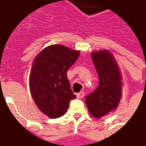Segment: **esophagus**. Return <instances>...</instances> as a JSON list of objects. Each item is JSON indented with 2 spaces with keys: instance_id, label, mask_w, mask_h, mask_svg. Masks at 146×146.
Segmentation results:
<instances>
[{
  "instance_id": "34e87169",
  "label": "esophagus",
  "mask_w": 146,
  "mask_h": 146,
  "mask_svg": "<svg viewBox=\"0 0 146 146\" xmlns=\"http://www.w3.org/2000/svg\"><path fill=\"white\" fill-rule=\"evenodd\" d=\"M84 92H80V93L76 94V97L78 98H84Z\"/></svg>"
}]
</instances>
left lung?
Segmentation results:
<instances>
[{"label":"left lung","mask_w":146,"mask_h":146,"mask_svg":"<svg viewBox=\"0 0 146 146\" xmlns=\"http://www.w3.org/2000/svg\"><path fill=\"white\" fill-rule=\"evenodd\" d=\"M91 56L99 85L85 98V103L89 113L99 119L118 107L122 97V76L114 56L108 50L94 51Z\"/></svg>","instance_id":"8db88e82"}]
</instances>
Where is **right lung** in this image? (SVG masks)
I'll list each match as a JSON object with an SVG mask.
<instances>
[{"mask_svg":"<svg viewBox=\"0 0 146 146\" xmlns=\"http://www.w3.org/2000/svg\"><path fill=\"white\" fill-rule=\"evenodd\" d=\"M79 56L78 50L53 44L44 48L34 59L29 79L31 97L40 110L50 119L64 115L70 100L76 98L66 72Z\"/></svg>","mask_w":146,"mask_h":146,"instance_id":"add662e5","label":"right lung"}]
</instances>
